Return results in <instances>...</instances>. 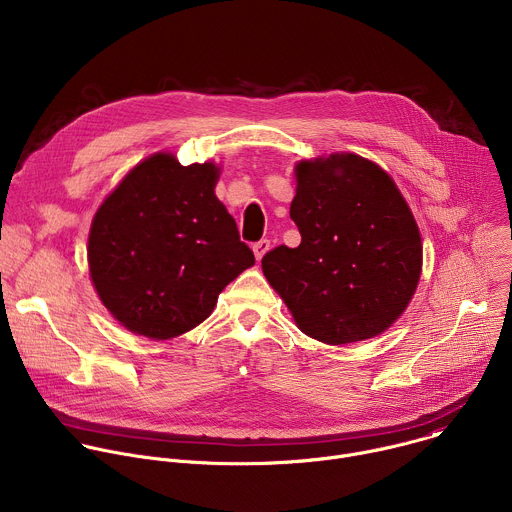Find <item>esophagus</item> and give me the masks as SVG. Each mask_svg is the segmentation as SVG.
I'll return each mask as SVG.
<instances>
[{
    "instance_id": "34e87169",
    "label": "esophagus",
    "mask_w": 512,
    "mask_h": 512,
    "mask_svg": "<svg viewBox=\"0 0 512 512\" xmlns=\"http://www.w3.org/2000/svg\"><path fill=\"white\" fill-rule=\"evenodd\" d=\"M269 247H271V241H269V239H261V241H257V243L253 245V253H255L257 261H261V257L269 251Z\"/></svg>"
}]
</instances>
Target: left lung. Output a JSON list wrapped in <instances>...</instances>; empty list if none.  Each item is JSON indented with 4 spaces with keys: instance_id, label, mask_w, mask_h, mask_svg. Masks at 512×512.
I'll use <instances>...</instances> for the list:
<instances>
[{
    "instance_id": "1",
    "label": "left lung",
    "mask_w": 512,
    "mask_h": 512,
    "mask_svg": "<svg viewBox=\"0 0 512 512\" xmlns=\"http://www.w3.org/2000/svg\"><path fill=\"white\" fill-rule=\"evenodd\" d=\"M289 216L302 243L261 259L300 330L326 344L373 338L407 308L421 273L415 218L387 172L354 154L296 166Z\"/></svg>"
}]
</instances>
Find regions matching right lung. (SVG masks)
Returning a JSON list of instances; mask_svg holds the SVG:
<instances>
[{
    "mask_svg": "<svg viewBox=\"0 0 512 512\" xmlns=\"http://www.w3.org/2000/svg\"><path fill=\"white\" fill-rule=\"evenodd\" d=\"M214 164L170 154L137 164L93 218L89 267L105 308L131 332L180 336L255 263L235 218L214 196Z\"/></svg>",
    "mask_w": 512,
    "mask_h": 512,
    "instance_id": "right-lung-1",
    "label": "right lung"
}]
</instances>
